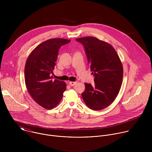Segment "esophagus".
<instances>
[{"instance_id": "1", "label": "esophagus", "mask_w": 152, "mask_h": 152, "mask_svg": "<svg viewBox=\"0 0 152 152\" xmlns=\"http://www.w3.org/2000/svg\"><path fill=\"white\" fill-rule=\"evenodd\" d=\"M76 82H69V85H70V86H74V85H75L76 84Z\"/></svg>"}]
</instances>
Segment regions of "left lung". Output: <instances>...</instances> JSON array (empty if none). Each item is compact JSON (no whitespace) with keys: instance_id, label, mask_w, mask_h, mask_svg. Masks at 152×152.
Returning a JSON list of instances; mask_svg holds the SVG:
<instances>
[{"instance_id":"8db88e82","label":"left lung","mask_w":152,"mask_h":152,"mask_svg":"<svg viewBox=\"0 0 152 152\" xmlns=\"http://www.w3.org/2000/svg\"><path fill=\"white\" fill-rule=\"evenodd\" d=\"M76 40L84 47L94 76L93 86L85 83V89L82 97L90 109L103 110L114 101L121 88L123 77L122 63L117 52L109 43L93 37Z\"/></svg>"}]
</instances>
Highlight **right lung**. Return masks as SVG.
Segmentation results:
<instances>
[{
  "label": "right lung",
  "mask_w": 152,
  "mask_h": 152,
  "mask_svg": "<svg viewBox=\"0 0 152 152\" xmlns=\"http://www.w3.org/2000/svg\"><path fill=\"white\" fill-rule=\"evenodd\" d=\"M70 42L63 38L49 39L37 46L29 55L25 67L26 88L41 106L50 110L61 102L66 90L65 82L53 79L59 48Z\"/></svg>",
  "instance_id": "obj_1"
}]
</instances>
